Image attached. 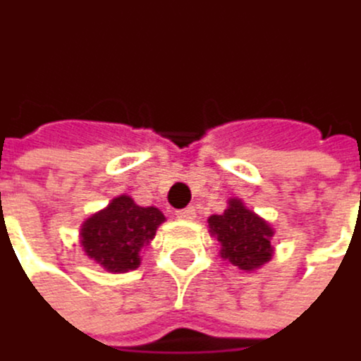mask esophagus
Here are the masks:
<instances>
[{"label": "esophagus", "mask_w": 361, "mask_h": 361, "mask_svg": "<svg viewBox=\"0 0 361 361\" xmlns=\"http://www.w3.org/2000/svg\"><path fill=\"white\" fill-rule=\"evenodd\" d=\"M175 216H177L179 220H195V218H197V209H195V207H184V209L175 212Z\"/></svg>", "instance_id": "esophagus-1"}]
</instances>
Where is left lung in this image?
<instances>
[{"instance_id":"8db88e82","label":"left lung","mask_w":361,"mask_h":361,"mask_svg":"<svg viewBox=\"0 0 361 361\" xmlns=\"http://www.w3.org/2000/svg\"><path fill=\"white\" fill-rule=\"evenodd\" d=\"M209 228L222 243V258L243 271H254L273 256V228L237 199L231 201L222 216L209 218Z\"/></svg>"}]
</instances>
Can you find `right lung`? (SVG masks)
<instances>
[{
    "instance_id": "1",
    "label": "right lung",
    "mask_w": 361,
    "mask_h": 361,
    "mask_svg": "<svg viewBox=\"0 0 361 361\" xmlns=\"http://www.w3.org/2000/svg\"><path fill=\"white\" fill-rule=\"evenodd\" d=\"M164 216L156 207H139L128 197H118L107 209L88 218L82 226V247L111 273L139 267V250L147 245Z\"/></svg>"
}]
</instances>
